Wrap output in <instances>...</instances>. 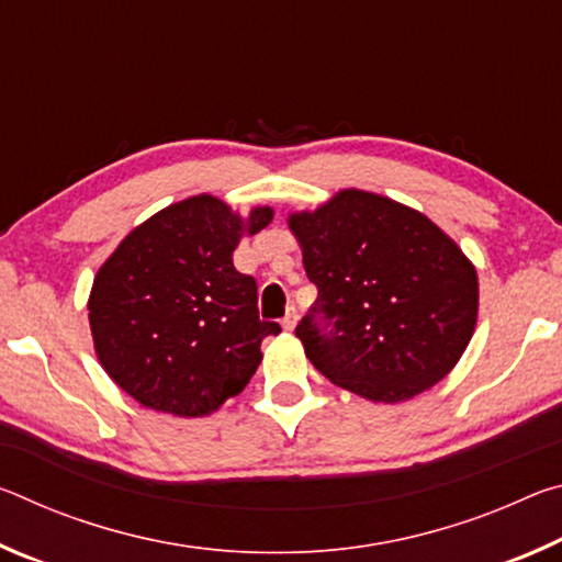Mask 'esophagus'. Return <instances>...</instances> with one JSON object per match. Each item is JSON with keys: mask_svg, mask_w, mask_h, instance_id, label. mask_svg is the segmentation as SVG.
Here are the masks:
<instances>
[{"mask_svg": "<svg viewBox=\"0 0 562 562\" xmlns=\"http://www.w3.org/2000/svg\"><path fill=\"white\" fill-rule=\"evenodd\" d=\"M294 325H297V310L290 307V310H288V315L282 317V327L288 329V331H292V329H294Z\"/></svg>", "mask_w": 562, "mask_h": 562, "instance_id": "esophagus-1", "label": "esophagus"}]
</instances>
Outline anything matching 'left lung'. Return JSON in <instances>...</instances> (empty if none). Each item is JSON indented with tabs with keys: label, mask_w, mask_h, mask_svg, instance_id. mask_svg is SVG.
Here are the masks:
<instances>
[{
	"label": "left lung",
	"mask_w": 562,
	"mask_h": 562,
	"mask_svg": "<svg viewBox=\"0 0 562 562\" xmlns=\"http://www.w3.org/2000/svg\"><path fill=\"white\" fill-rule=\"evenodd\" d=\"M317 300L294 329L317 372L372 402L412 398L471 341L479 280L449 235L389 198L341 190L290 217Z\"/></svg>",
	"instance_id": "1"
}]
</instances>
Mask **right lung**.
I'll list each match as a JSON object with an SVG mask.
<instances>
[{"label": "right lung", "instance_id": "right-lung-1", "mask_svg": "<svg viewBox=\"0 0 562 562\" xmlns=\"http://www.w3.org/2000/svg\"><path fill=\"white\" fill-rule=\"evenodd\" d=\"M270 221V207L243 223L217 198L195 195L116 247L93 280L89 322L123 392L176 416H205L243 392L280 325L260 319L258 282L235 270L233 250L243 231Z\"/></svg>", "mask_w": 562, "mask_h": 562}]
</instances>
